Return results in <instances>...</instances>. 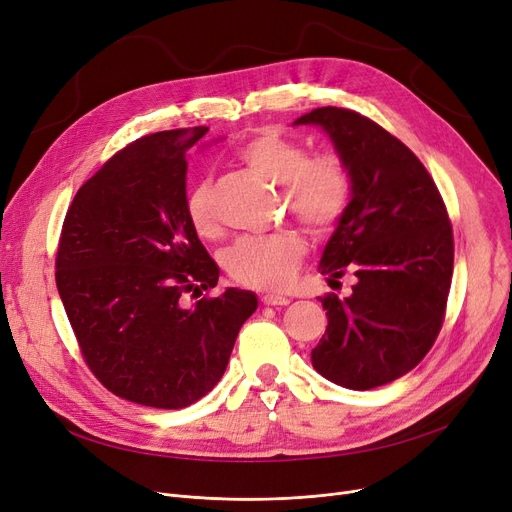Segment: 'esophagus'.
Listing matches in <instances>:
<instances>
[{"label":"esophagus","mask_w":512,"mask_h":512,"mask_svg":"<svg viewBox=\"0 0 512 512\" xmlns=\"http://www.w3.org/2000/svg\"><path fill=\"white\" fill-rule=\"evenodd\" d=\"M261 301H263V305H267V307H286V305L290 303V299L280 297V294H263Z\"/></svg>","instance_id":"esophagus-1"}]
</instances>
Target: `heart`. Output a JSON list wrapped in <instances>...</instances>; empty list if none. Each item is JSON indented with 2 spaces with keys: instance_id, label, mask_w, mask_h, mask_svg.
I'll return each mask as SVG.
<instances>
[{
  "instance_id": "obj_1",
  "label": "heart",
  "mask_w": 512,
  "mask_h": 512,
  "mask_svg": "<svg viewBox=\"0 0 512 512\" xmlns=\"http://www.w3.org/2000/svg\"><path fill=\"white\" fill-rule=\"evenodd\" d=\"M236 159L259 176L282 184V197L290 213L315 234L332 230L351 201V174L336 151L309 153L307 147L272 128L253 132L236 147ZM191 228L211 238L218 232L213 188L197 184L186 199ZM307 251L299 232L282 230L267 236H240L224 253L226 272L251 288H284Z\"/></svg>"
}]
</instances>
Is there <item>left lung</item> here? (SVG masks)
Returning a JSON list of instances; mask_svg holds the SVG:
<instances>
[{"label":"left lung","instance_id":"left-lung-1","mask_svg":"<svg viewBox=\"0 0 512 512\" xmlns=\"http://www.w3.org/2000/svg\"><path fill=\"white\" fill-rule=\"evenodd\" d=\"M294 124L324 128L351 174V203L328 240L319 272H353V294L319 299L326 334L311 363L326 380L371 390L409 373L434 346L452 282L446 205L417 155L373 120L317 107Z\"/></svg>","mask_w":512,"mask_h":512}]
</instances>
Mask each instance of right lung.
I'll use <instances>...</instances> for the list:
<instances>
[{"mask_svg":"<svg viewBox=\"0 0 512 512\" xmlns=\"http://www.w3.org/2000/svg\"><path fill=\"white\" fill-rule=\"evenodd\" d=\"M207 126L149 134L89 178L66 213L56 284L95 378L155 409L193 405L220 382L251 290L213 288L220 267L186 218V151Z\"/></svg>","mask_w":512,"mask_h":512,"instance_id":"right-lung-1","label":"right lung"}]
</instances>
